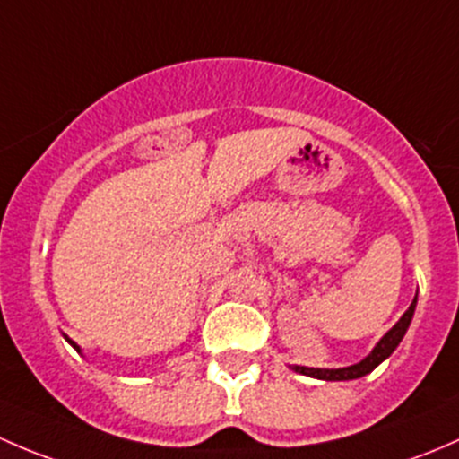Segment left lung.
<instances>
[{
  "mask_svg": "<svg viewBox=\"0 0 459 459\" xmlns=\"http://www.w3.org/2000/svg\"><path fill=\"white\" fill-rule=\"evenodd\" d=\"M415 302H418V299L411 302V307L404 311L403 318L395 323V327L391 329V332L376 344V349H373L369 356H367L362 362H358V365L344 367V369H309V367H294V371L302 373V376L318 377V380H356V377L367 376V373L376 369L382 360H386V358L394 353V349L400 344V340L404 338L406 329H409L411 325V318H413Z\"/></svg>",
  "mask_w": 459,
  "mask_h": 459,
  "instance_id": "1",
  "label": "left lung"
}]
</instances>
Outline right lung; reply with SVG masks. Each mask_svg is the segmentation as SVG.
<instances>
[{"instance_id":"1","label":"right lung","mask_w":459,"mask_h":459,"mask_svg":"<svg viewBox=\"0 0 459 459\" xmlns=\"http://www.w3.org/2000/svg\"><path fill=\"white\" fill-rule=\"evenodd\" d=\"M68 342H70V344H73V347H74V349H79V347H77V344H74V342H73V340H68Z\"/></svg>"}]
</instances>
